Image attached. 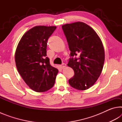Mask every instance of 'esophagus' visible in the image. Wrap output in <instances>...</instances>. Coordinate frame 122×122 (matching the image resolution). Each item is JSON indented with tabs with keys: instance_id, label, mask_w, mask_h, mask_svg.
Returning a JSON list of instances; mask_svg holds the SVG:
<instances>
[{
	"instance_id": "esophagus-1",
	"label": "esophagus",
	"mask_w": 122,
	"mask_h": 122,
	"mask_svg": "<svg viewBox=\"0 0 122 122\" xmlns=\"http://www.w3.org/2000/svg\"><path fill=\"white\" fill-rule=\"evenodd\" d=\"M66 66H67V65H66V63H63V64H62L61 65H60V67L62 69H63L64 68H65L66 67Z\"/></svg>"
}]
</instances>
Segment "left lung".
<instances>
[{
	"label": "left lung",
	"mask_w": 122,
	"mask_h": 122,
	"mask_svg": "<svg viewBox=\"0 0 122 122\" xmlns=\"http://www.w3.org/2000/svg\"><path fill=\"white\" fill-rule=\"evenodd\" d=\"M67 39L71 56L68 66L74 71L69 80L72 87L79 90L90 88L102 73L105 54L102 41L93 28L83 22L78 21L62 26Z\"/></svg>",
	"instance_id": "left-lung-1"
}]
</instances>
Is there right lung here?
<instances>
[{
    "label": "right lung",
    "instance_id": "add662e5",
    "mask_svg": "<svg viewBox=\"0 0 122 122\" xmlns=\"http://www.w3.org/2000/svg\"><path fill=\"white\" fill-rule=\"evenodd\" d=\"M56 26H36L20 39L15 53L16 68L25 82L36 92H45L54 85L58 69L46 57L47 42Z\"/></svg>",
    "mask_w": 122,
    "mask_h": 122
}]
</instances>
